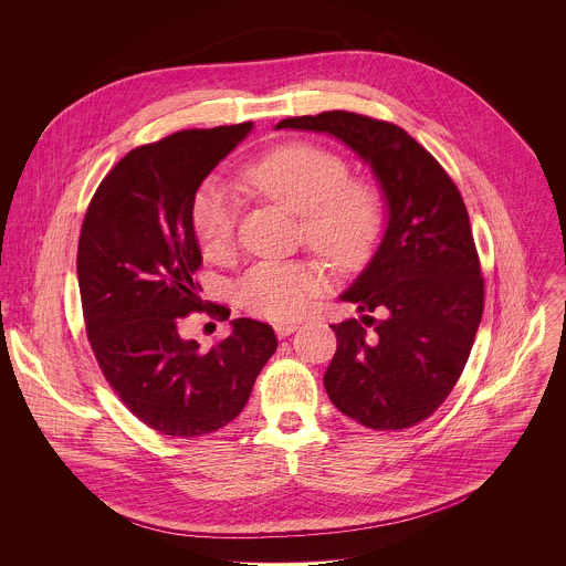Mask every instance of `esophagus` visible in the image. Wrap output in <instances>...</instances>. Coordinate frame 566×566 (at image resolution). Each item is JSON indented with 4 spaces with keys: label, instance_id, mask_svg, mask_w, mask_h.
<instances>
[{
    "label": "esophagus",
    "instance_id": "obj_1",
    "mask_svg": "<svg viewBox=\"0 0 566 566\" xmlns=\"http://www.w3.org/2000/svg\"><path fill=\"white\" fill-rule=\"evenodd\" d=\"M273 328H275V335H277L280 339H284V337H289L291 333H295L300 326L293 324V322H282V324H275Z\"/></svg>",
    "mask_w": 566,
    "mask_h": 566
}]
</instances>
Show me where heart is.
<instances>
[{
  "instance_id": "1",
  "label": "heart",
  "mask_w": 566,
  "mask_h": 566,
  "mask_svg": "<svg viewBox=\"0 0 566 566\" xmlns=\"http://www.w3.org/2000/svg\"><path fill=\"white\" fill-rule=\"evenodd\" d=\"M249 182L277 205L302 216L308 244L333 264L350 269L368 255L379 229V200L346 163L317 145L291 143L247 169ZM238 205L231 191L207 180L193 196L189 220L202 253L224 258L233 247ZM324 273L308 260H269L251 266L235 286L238 304L255 317L302 315L322 291Z\"/></svg>"
}]
</instances>
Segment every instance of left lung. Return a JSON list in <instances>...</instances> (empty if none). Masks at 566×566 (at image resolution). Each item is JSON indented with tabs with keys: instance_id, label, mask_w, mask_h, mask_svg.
<instances>
[{
	"instance_id": "8db88e82",
	"label": "left lung",
	"mask_w": 566,
	"mask_h": 566,
	"mask_svg": "<svg viewBox=\"0 0 566 566\" xmlns=\"http://www.w3.org/2000/svg\"><path fill=\"white\" fill-rule=\"evenodd\" d=\"M275 129L342 140L381 189V242L339 295L361 317L333 324L337 353L324 386L335 408L366 428H410L457 386L483 317L465 202L434 156L392 123L335 109L284 118Z\"/></svg>"
}]
</instances>
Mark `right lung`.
<instances>
[{"label":"right lung","instance_id":"add662e5","mask_svg":"<svg viewBox=\"0 0 566 566\" xmlns=\"http://www.w3.org/2000/svg\"><path fill=\"white\" fill-rule=\"evenodd\" d=\"M251 129H185L132 149L98 185L81 227L76 275L94 357L127 410L167 437L233 421L277 350L273 328L249 317L231 319V335L211 350L178 333L185 315L205 308L191 200ZM216 313L229 317L224 306Z\"/></svg>","mask_w":566,"mask_h":566}]
</instances>
